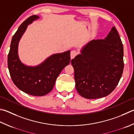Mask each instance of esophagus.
Instances as JSON below:
<instances>
[{
	"mask_svg": "<svg viewBox=\"0 0 134 134\" xmlns=\"http://www.w3.org/2000/svg\"><path fill=\"white\" fill-rule=\"evenodd\" d=\"M78 54V52L75 50H72L70 53V57H71V59H74V58Z\"/></svg>",
	"mask_w": 134,
	"mask_h": 134,
	"instance_id": "esophagus-1",
	"label": "esophagus"
}]
</instances>
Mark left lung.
Returning <instances> with one entry per match:
<instances>
[{"label": "left lung", "instance_id": "obj_1", "mask_svg": "<svg viewBox=\"0 0 134 134\" xmlns=\"http://www.w3.org/2000/svg\"><path fill=\"white\" fill-rule=\"evenodd\" d=\"M124 48L113 27L104 39L92 40L71 60L75 88L80 96L96 99L108 96L117 86L124 67Z\"/></svg>", "mask_w": 134, "mask_h": 134}]
</instances>
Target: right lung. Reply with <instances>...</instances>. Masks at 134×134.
Listing matches in <instances>:
<instances>
[{"label": "right lung", "mask_w": 134, "mask_h": 134, "mask_svg": "<svg viewBox=\"0 0 134 134\" xmlns=\"http://www.w3.org/2000/svg\"><path fill=\"white\" fill-rule=\"evenodd\" d=\"M39 18L29 17L19 26L12 37L8 57L10 75L15 86L21 91L34 96H45L52 90L57 77L70 62V51L48 57L36 66H27L21 63L18 55V45L27 26Z\"/></svg>", "instance_id": "1"}]
</instances>
